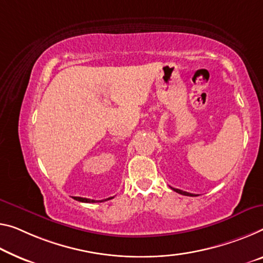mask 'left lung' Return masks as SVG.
<instances>
[{
	"mask_svg": "<svg viewBox=\"0 0 263 263\" xmlns=\"http://www.w3.org/2000/svg\"><path fill=\"white\" fill-rule=\"evenodd\" d=\"M173 191H174V192H176V193H179V194H181V195H185V196H194L193 194H191V193H187V192H183V191H181V189L173 188Z\"/></svg>",
	"mask_w": 263,
	"mask_h": 263,
	"instance_id": "obj_1",
	"label": "left lung"
}]
</instances>
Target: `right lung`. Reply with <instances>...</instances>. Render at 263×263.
I'll return each instance as SVG.
<instances>
[{
    "label": "right lung",
    "mask_w": 263,
    "mask_h": 263,
    "mask_svg": "<svg viewBox=\"0 0 263 263\" xmlns=\"http://www.w3.org/2000/svg\"><path fill=\"white\" fill-rule=\"evenodd\" d=\"M76 201H80V202H86V203H94V202H103V201H107V200H110L112 197H109V199L106 200H101V201H96V200H90V199H86V197H74Z\"/></svg>",
    "instance_id": "obj_1"
}]
</instances>
